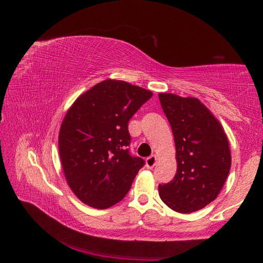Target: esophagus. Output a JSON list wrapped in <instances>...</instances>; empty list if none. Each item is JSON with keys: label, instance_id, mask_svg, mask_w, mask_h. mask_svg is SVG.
I'll list each match as a JSON object with an SVG mask.
<instances>
[{"label": "esophagus", "instance_id": "34e87169", "mask_svg": "<svg viewBox=\"0 0 263 263\" xmlns=\"http://www.w3.org/2000/svg\"><path fill=\"white\" fill-rule=\"evenodd\" d=\"M157 162H158V158L155 157V155H152V157L146 159L145 164H146V167L151 169V168H153L155 164H157Z\"/></svg>", "mask_w": 263, "mask_h": 263}]
</instances>
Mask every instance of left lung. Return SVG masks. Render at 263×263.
<instances>
[{
	"label": "left lung",
	"mask_w": 263,
	"mask_h": 263,
	"mask_svg": "<svg viewBox=\"0 0 263 263\" xmlns=\"http://www.w3.org/2000/svg\"><path fill=\"white\" fill-rule=\"evenodd\" d=\"M159 100L175 140L177 172L159 185L161 201L172 210L190 213L215 201L231 169L228 136L219 121L196 97L160 92Z\"/></svg>",
	"instance_id": "left-lung-1"
}]
</instances>
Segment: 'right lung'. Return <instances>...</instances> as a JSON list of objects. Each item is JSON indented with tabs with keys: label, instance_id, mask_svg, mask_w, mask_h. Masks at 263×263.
<instances>
[{
	"label": "right lung",
	"instance_id": "right-lung-1",
	"mask_svg": "<svg viewBox=\"0 0 263 263\" xmlns=\"http://www.w3.org/2000/svg\"><path fill=\"white\" fill-rule=\"evenodd\" d=\"M152 95L147 89L108 79L70 105L60 126L59 154L67 184L84 204L108 209L130 190L145 162L128 154L127 124Z\"/></svg>",
	"mask_w": 263,
	"mask_h": 263
}]
</instances>
